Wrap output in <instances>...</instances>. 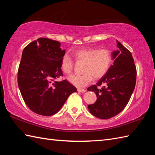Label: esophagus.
<instances>
[{
    "label": "esophagus",
    "mask_w": 155,
    "mask_h": 155,
    "mask_svg": "<svg viewBox=\"0 0 155 155\" xmlns=\"http://www.w3.org/2000/svg\"><path fill=\"white\" fill-rule=\"evenodd\" d=\"M77 91L78 92H81V93H85L86 92V90L84 89V88H78Z\"/></svg>",
    "instance_id": "obj_1"
}]
</instances>
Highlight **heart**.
<instances>
[{"label":"heart","mask_w":155,"mask_h":155,"mask_svg":"<svg viewBox=\"0 0 155 155\" xmlns=\"http://www.w3.org/2000/svg\"><path fill=\"white\" fill-rule=\"evenodd\" d=\"M76 61L84 62L83 74H74L68 81L77 87H84L91 83L93 77L99 79L107 74L113 61V53L108 48H81L73 52ZM74 61L67 53L61 58V68L65 74H70L74 68Z\"/></svg>","instance_id":"obj_1"}]
</instances>
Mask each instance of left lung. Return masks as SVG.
Here are the masks:
<instances>
[{
	"mask_svg": "<svg viewBox=\"0 0 155 155\" xmlns=\"http://www.w3.org/2000/svg\"><path fill=\"white\" fill-rule=\"evenodd\" d=\"M117 51H113V64L97 84L87 88L96 94L97 99L89 104L90 113L98 118L108 119L123 110L135 87L137 69L131 52L117 41ZM103 84L101 89L98 88Z\"/></svg>",
	"mask_w": 155,
	"mask_h": 155,
	"instance_id": "1",
	"label": "left lung"
}]
</instances>
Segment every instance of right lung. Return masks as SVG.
Returning a JSON list of instances; mask_svg holds the SVG:
<instances>
[{
  "instance_id": "add662e5",
  "label": "right lung",
  "mask_w": 155,
  "mask_h": 155,
  "mask_svg": "<svg viewBox=\"0 0 155 155\" xmlns=\"http://www.w3.org/2000/svg\"><path fill=\"white\" fill-rule=\"evenodd\" d=\"M64 54L60 42L47 38H38L23 50L18 85L25 103L34 113L52 116L77 91L67 80L55 81L63 76L61 62Z\"/></svg>"
}]
</instances>
